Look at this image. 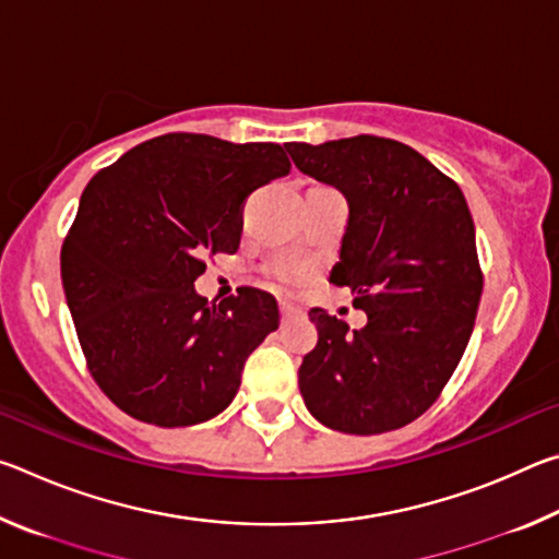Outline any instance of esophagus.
Returning <instances> with one entry per match:
<instances>
[{
  "label": "esophagus",
  "instance_id": "esophagus-1",
  "mask_svg": "<svg viewBox=\"0 0 559 559\" xmlns=\"http://www.w3.org/2000/svg\"><path fill=\"white\" fill-rule=\"evenodd\" d=\"M278 308H281V318H283V320H286V318H293V316L298 313V308H296V306H290L288 300H281V302H278Z\"/></svg>",
  "mask_w": 559,
  "mask_h": 559
}]
</instances>
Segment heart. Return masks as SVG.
<instances>
[{"mask_svg":"<svg viewBox=\"0 0 559 559\" xmlns=\"http://www.w3.org/2000/svg\"><path fill=\"white\" fill-rule=\"evenodd\" d=\"M273 273H276L278 281H283V283H296L302 278V269H298V266H276L273 269Z\"/></svg>","mask_w":559,"mask_h":559,"instance_id":"b5f03b06","label":"heart"}]
</instances>
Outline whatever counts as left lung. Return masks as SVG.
<instances>
[{
	"label": "left lung",
	"instance_id": "obj_1",
	"mask_svg": "<svg viewBox=\"0 0 559 559\" xmlns=\"http://www.w3.org/2000/svg\"><path fill=\"white\" fill-rule=\"evenodd\" d=\"M302 175L345 194L349 216L330 283L355 293L367 325L310 310L318 345L298 386L325 427L370 437L439 400L476 323L484 271L461 187L409 145L355 135L288 143Z\"/></svg>",
	"mask_w": 559,
	"mask_h": 559
}]
</instances>
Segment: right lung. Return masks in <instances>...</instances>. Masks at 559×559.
Listing matches in <instances>:
<instances>
[{
	"label": "right lung",
	"mask_w": 559,
	"mask_h": 559,
	"mask_svg": "<svg viewBox=\"0 0 559 559\" xmlns=\"http://www.w3.org/2000/svg\"><path fill=\"white\" fill-rule=\"evenodd\" d=\"M288 173L276 143L169 132L83 189L63 293L93 380L132 419L192 427L239 392L246 359L278 328L276 298L241 288L216 306L194 281L239 249L246 197Z\"/></svg>",
	"instance_id": "add662e5"
}]
</instances>
